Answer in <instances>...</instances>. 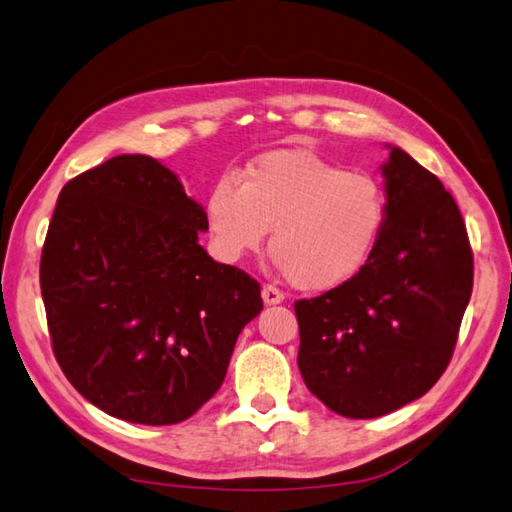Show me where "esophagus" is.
Instances as JSON below:
<instances>
[{"mask_svg": "<svg viewBox=\"0 0 512 512\" xmlns=\"http://www.w3.org/2000/svg\"><path fill=\"white\" fill-rule=\"evenodd\" d=\"M262 299L264 302L270 306V304H282L284 302V293L282 290H279L277 286H273V284H264V288H262Z\"/></svg>", "mask_w": 512, "mask_h": 512, "instance_id": "1", "label": "esophagus"}]
</instances>
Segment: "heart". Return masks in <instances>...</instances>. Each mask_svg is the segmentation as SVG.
Returning <instances> with one entry per match:
<instances>
[{
  "instance_id": "obj_1",
  "label": "heart",
  "mask_w": 512,
  "mask_h": 512,
  "mask_svg": "<svg viewBox=\"0 0 512 512\" xmlns=\"http://www.w3.org/2000/svg\"><path fill=\"white\" fill-rule=\"evenodd\" d=\"M208 230L224 262L270 253L290 284L304 290L342 286L362 270L382 237L386 197L377 179L344 170L308 150L257 157L239 184L222 177L206 199Z\"/></svg>"
}]
</instances>
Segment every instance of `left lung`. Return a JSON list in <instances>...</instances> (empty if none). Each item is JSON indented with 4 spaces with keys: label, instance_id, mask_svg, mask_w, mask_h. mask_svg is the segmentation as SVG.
I'll use <instances>...</instances> for the list:
<instances>
[{
    "label": "left lung",
    "instance_id": "1",
    "mask_svg": "<svg viewBox=\"0 0 512 512\" xmlns=\"http://www.w3.org/2000/svg\"><path fill=\"white\" fill-rule=\"evenodd\" d=\"M386 222L359 273L299 299L297 366L333 413L370 419L437 384L473 293V250L453 195L402 148L382 166Z\"/></svg>",
    "mask_w": 512,
    "mask_h": 512
}]
</instances>
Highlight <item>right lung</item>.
I'll use <instances>...</instances> for the list:
<instances>
[{"instance_id":"right-lung-1","label":"right lung","mask_w":512,"mask_h":512,"mask_svg":"<svg viewBox=\"0 0 512 512\" xmlns=\"http://www.w3.org/2000/svg\"><path fill=\"white\" fill-rule=\"evenodd\" d=\"M204 208L148 155H117L59 193L39 264L50 344L90 404L133 424L195 415L222 386L262 288L199 246Z\"/></svg>"}]
</instances>
